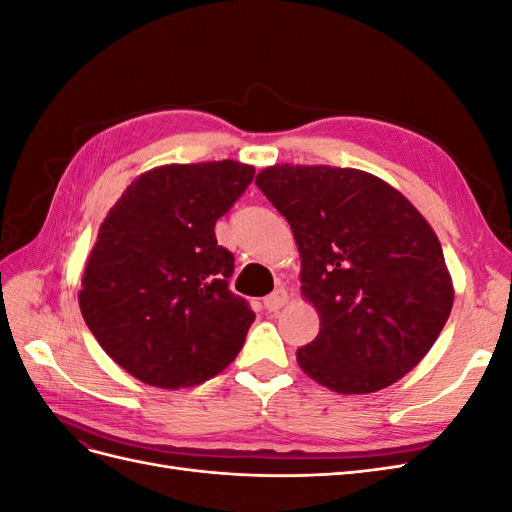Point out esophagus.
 <instances>
[{
    "label": "esophagus",
    "instance_id": "34e87169",
    "mask_svg": "<svg viewBox=\"0 0 512 512\" xmlns=\"http://www.w3.org/2000/svg\"><path fill=\"white\" fill-rule=\"evenodd\" d=\"M288 303V292L284 288L273 290L269 297H265V309L267 312H277V309L284 307Z\"/></svg>",
    "mask_w": 512,
    "mask_h": 512
}]
</instances>
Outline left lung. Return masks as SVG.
Here are the masks:
<instances>
[{
	"label": "left lung",
	"instance_id": "1",
	"mask_svg": "<svg viewBox=\"0 0 512 512\" xmlns=\"http://www.w3.org/2000/svg\"><path fill=\"white\" fill-rule=\"evenodd\" d=\"M256 185L288 220L301 292L320 333L305 374L342 395L376 393L421 363L453 307L442 245L410 200L356 168L275 164Z\"/></svg>",
	"mask_w": 512,
	"mask_h": 512
}]
</instances>
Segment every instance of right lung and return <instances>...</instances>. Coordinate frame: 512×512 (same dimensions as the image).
I'll use <instances>...</instances> for the list:
<instances>
[{"label":"right lung","mask_w":512,"mask_h":512,"mask_svg":"<svg viewBox=\"0 0 512 512\" xmlns=\"http://www.w3.org/2000/svg\"><path fill=\"white\" fill-rule=\"evenodd\" d=\"M254 173L232 160L158 166L100 224L81 314L104 352L141 382L188 389L243 348L256 314L228 290L235 256L218 245L215 222Z\"/></svg>","instance_id":"add662e5"}]
</instances>
